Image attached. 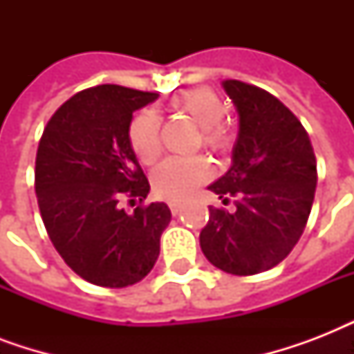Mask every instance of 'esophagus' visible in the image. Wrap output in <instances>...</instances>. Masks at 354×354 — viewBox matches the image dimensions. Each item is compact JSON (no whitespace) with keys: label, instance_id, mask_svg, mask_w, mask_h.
<instances>
[{"label":"esophagus","instance_id":"obj_1","mask_svg":"<svg viewBox=\"0 0 354 354\" xmlns=\"http://www.w3.org/2000/svg\"><path fill=\"white\" fill-rule=\"evenodd\" d=\"M169 207H171V213L174 216H176L178 213H180V211H182V205L178 204V202H171V204H169Z\"/></svg>","mask_w":354,"mask_h":354}]
</instances>
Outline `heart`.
<instances>
[{"label": "heart", "instance_id": "obj_1", "mask_svg": "<svg viewBox=\"0 0 354 354\" xmlns=\"http://www.w3.org/2000/svg\"><path fill=\"white\" fill-rule=\"evenodd\" d=\"M172 113L187 115L200 127L202 145L213 152H226L232 149L233 132L222 121L226 104L222 97L211 88L198 86L191 88L169 101ZM128 141L133 154L143 165H152L161 154V122L154 112H139L130 121ZM211 176L209 161L202 156L193 158H169L152 172V189L160 198L178 200L187 198L200 183Z\"/></svg>", "mask_w": 354, "mask_h": 354}]
</instances>
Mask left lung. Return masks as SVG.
Here are the masks:
<instances>
[{
	"instance_id": "left-lung-1",
	"label": "left lung",
	"mask_w": 354,
	"mask_h": 354,
	"mask_svg": "<svg viewBox=\"0 0 354 354\" xmlns=\"http://www.w3.org/2000/svg\"><path fill=\"white\" fill-rule=\"evenodd\" d=\"M239 113L230 171L209 191L235 211L209 207L200 248L213 266L233 275L274 268L307 226L318 182L316 156L299 119L268 91L224 80Z\"/></svg>"
}]
</instances>
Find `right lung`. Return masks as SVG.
Returning a JSON list of instances; mask_svg holds the SVG:
<instances>
[{"label": "right lung", "mask_w": 354, "mask_h": 354, "mask_svg": "<svg viewBox=\"0 0 354 354\" xmlns=\"http://www.w3.org/2000/svg\"><path fill=\"white\" fill-rule=\"evenodd\" d=\"M158 93L102 84L75 93L44 128L35 167L41 221L75 274L88 283L122 288L154 268L171 209L141 205L149 180L128 141L132 113ZM140 200L133 214L118 200Z\"/></svg>", "instance_id": "right-lung-1"}]
</instances>
